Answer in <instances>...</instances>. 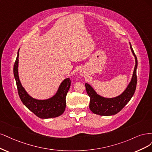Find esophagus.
Masks as SVG:
<instances>
[{
  "mask_svg": "<svg viewBox=\"0 0 152 152\" xmlns=\"http://www.w3.org/2000/svg\"><path fill=\"white\" fill-rule=\"evenodd\" d=\"M80 76H81V77H83V76H84V75L83 74V72H80Z\"/></svg>",
  "mask_w": 152,
  "mask_h": 152,
  "instance_id": "1",
  "label": "esophagus"
}]
</instances>
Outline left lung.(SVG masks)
Segmentation results:
<instances>
[{"mask_svg":"<svg viewBox=\"0 0 152 152\" xmlns=\"http://www.w3.org/2000/svg\"><path fill=\"white\" fill-rule=\"evenodd\" d=\"M129 45L131 52L135 58V66L130 82L121 95L112 98L104 97L98 94L94 88L88 83L85 84L87 94L90 98L89 107L93 113L103 116L115 115L124 108L133 96L137 83L136 69L138 61L130 42Z\"/></svg>","mask_w":152,"mask_h":152,"instance_id":"1","label":"left lung"}]
</instances>
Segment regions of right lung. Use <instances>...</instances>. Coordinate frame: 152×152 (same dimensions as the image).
<instances>
[{
	"mask_svg": "<svg viewBox=\"0 0 152 152\" xmlns=\"http://www.w3.org/2000/svg\"><path fill=\"white\" fill-rule=\"evenodd\" d=\"M19 51L14 65V76L16 82L18 94L27 108L41 119H48L57 117L62 115L66 109V97L71 86L69 77L64 80L58 89L52 97L47 99H36L29 95L24 88L19 77Z\"/></svg>",
	"mask_w": 152,
	"mask_h": 152,
	"instance_id": "1",
	"label": "right lung"
}]
</instances>
